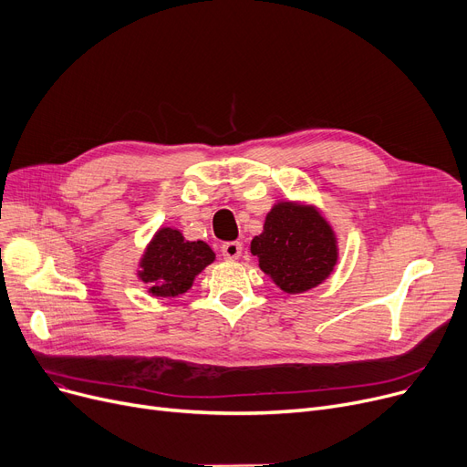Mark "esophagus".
Masks as SVG:
<instances>
[{"label":"esophagus","mask_w":467,"mask_h":467,"mask_svg":"<svg viewBox=\"0 0 467 467\" xmlns=\"http://www.w3.org/2000/svg\"><path fill=\"white\" fill-rule=\"evenodd\" d=\"M222 256H224L226 260H237L241 256V251H243V245L239 241H226L222 243Z\"/></svg>","instance_id":"esophagus-1"}]
</instances>
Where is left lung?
I'll list each match as a JSON object with an SVG mask.
<instances>
[{
  "label": "left lung",
  "mask_w": 467,
  "mask_h": 467,
  "mask_svg": "<svg viewBox=\"0 0 467 467\" xmlns=\"http://www.w3.org/2000/svg\"><path fill=\"white\" fill-rule=\"evenodd\" d=\"M258 265L285 293H304L323 283L338 258L337 239L314 209L277 203L251 243Z\"/></svg>",
  "instance_id": "8db88e82"
}]
</instances>
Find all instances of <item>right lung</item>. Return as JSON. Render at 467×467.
<instances>
[{"label": "right lung", "instance_id": "obj_1", "mask_svg": "<svg viewBox=\"0 0 467 467\" xmlns=\"http://www.w3.org/2000/svg\"><path fill=\"white\" fill-rule=\"evenodd\" d=\"M213 260L214 253L207 243L186 241L179 230L161 228L140 260L139 277L155 296H179Z\"/></svg>", "mask_w": 467, "mask_h": 467}]
</instances>
